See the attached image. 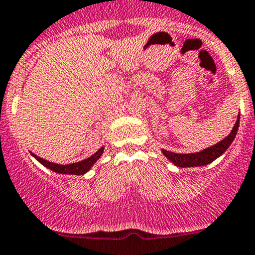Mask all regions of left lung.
I'll list each match as a JSON object with an SVG mask.
<instances>
[{"label":"left lung","instance_id":"1","mask_svg":"<svg viewBox=\"0 0 255 255\" xmlns=\"http://www.w3.org/2000/svg\"><path fill=\"white\" fill-rule=\"evenodd\" d=\"M239 127V117L237 119L236 124H234L233 130L231 131L228 136H227L224 140H222L221 142L216 143V145L211 146V147L206 148V150L201 151V152L196 153H176V152H170L167 150H162V153L171 161V162L175 163L176 166H180V167H193V166H205L211 163L212 161L216 160L217 157L222 155L227 148L229 147L232 142H233L234 137L237 135V131H238Z\"/></svg>","mask_w":255,"mask_h":255}]
</instances>
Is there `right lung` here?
Segmentation results:
<instances>
[{"label":"right lung","instance_id":"1","mask_svg":"<svg viewBox=\"0 0 255 255\" xmlns=\"http://www.w3.org/2000/svg\"><path fill=\"white\" fill-rule=\"evenodd\" d=\"M103 151H104V147L99 148V150H98L94 155L90 156V157L85 158V160L80 161V162L70 163V165H59V163H53V162H49V161L44 160V158L38 157V156H36L34 153H32V155H33L34 157H36L43 166L48 167L49 170L54 171V172L68 173V175H84V173L88 172V171H89V168L92 167V166L94 165L98 160H99V157L102 156Z\"/></svg>","mask_w":255,"mask_h":255}]
</instances>
